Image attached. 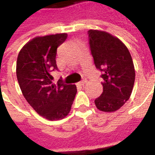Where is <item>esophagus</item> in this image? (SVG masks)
Returning <instances> with one entry per match:
<instances>
[{
	"mask_svg": "<svg viewBox=\"0 0 155 155\" xmlns=\"http://www.w3.org/2000/svg\"><path fill=\"white\" fill-rule=\"evenodd\" d=\"M86 82H87V80H86L85 78H84V79H83V80H82L81 82H79V84H80V85H84V84H85Z\"/></svg>",
	"mask_w": 155,
	"mask_h": 155,
	"instance_id": "34e87169",
	"label": "esophagus"
}]
</instances>
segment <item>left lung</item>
Wrapping results in <instances>:
<instances>
[{
  "label": "left lung",
  "instance_id": "obj_1",
  "mask_svg": "<svg viewBox=\"0 0 155 155\" xmlns=\"http://www.w3.org/2000/svg\"><path fill=\"white\" fill-rule=\"evenodd\" d=\"M90 46L94 64L102 71L103 92L94 104L103 112H114L126 103L133 91L135 71L130 51L110 33L90 30Z\"/></svg>",
  "mask_w": 155,
  "mask_h": 155
}]
</instances>
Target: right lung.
Segmentation results:
<instances>
[{
	"label": "right lung",
	"instance_id": "1",
	"mask_svg": "<svg viewBox=\"0 0 155 155\" xmlns=\"http://www.w3.org/2000/svg\"><path fill=\"white\" fill-rule=\"evenodd\" d=\"M66 33L36 36L21 48L16 61V76L22 94L40 115L48 120L64 119L70 113L77 92L75 84L53 83L57 70L56 51Z\"/></svg>",
	"mask_w": 155,
	"mask_h": 155
}]
</instances>
